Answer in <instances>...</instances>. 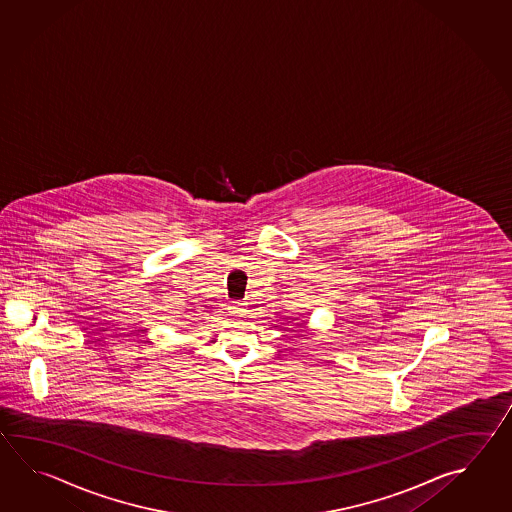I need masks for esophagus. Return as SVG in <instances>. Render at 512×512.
<instances>
[{"label":"esophagus","mask_w":512,"mask_h":512,"mask_svg":"<svg viewBox=\"0 0 512 512\" xmlns=\"http://www.w3.org/2000/svg\"><path fill=\"white\" fill-rule=\"evenodd\" d=\"M229 313L232 316H245L247 315V307H245V304H241V302H232L229 305Z\"/></svg>","instance_id":"obj_1"}]
</instances>
